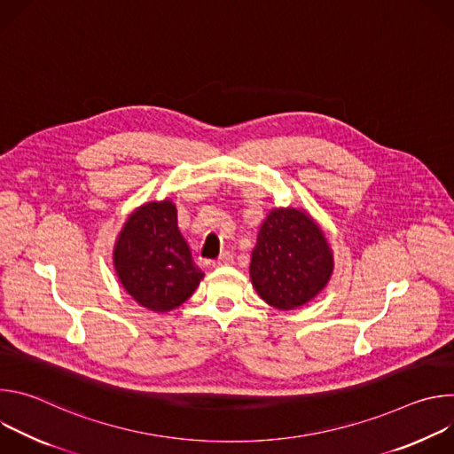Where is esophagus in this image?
<instances>
[{"label":"esophagus","mask_w":454,"mask_h":454,"mask_svg":"<svg viewBox=\"0 0 454 454\" xmlns=\"http://www.w3.org/2000/svg\"><path fill=\"white\" fill-rule=\"evenodd\" d=\"M233 262V253L231 251H224L219 254V258L212 262L214 268H221V266H230Z\"/></svg>","instance_id":"obj_1"}]
</instances>
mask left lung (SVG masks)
<instances>
[{
    "instance_id": "8db88e82",
    "label": "left lung",
    "mask_w": 454,
    "mask_h": 454,
    "mask_svg": "<svg viewBox=\"0 0 454 454\" xmlns=\"http://www.w3.org/2000/svg\"><path fill=\"white\" fill-rule=\"evenodd\" d=\"M249 273L264 301L289 310L327 286L333 253L325 235L305 212L277 208L261 224Z\"/></svg>"
}]
</instances>
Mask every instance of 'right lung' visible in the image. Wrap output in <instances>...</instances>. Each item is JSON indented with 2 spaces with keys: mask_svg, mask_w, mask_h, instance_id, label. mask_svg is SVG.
Wrapping results in <instances>:
<instances>
[{
  "mask_svg": "<svg viewBox=\"0 0 454 454\" xmlns=\"http://www.w3.org/2000/svg\"><path fill=\"white\" fill-rule=\"evenodd\" d=\"M113 256L123 289L154 312L179 307L203 278L177 228V212L170 201L147 203L129 217Z\"/></svg>",
  "mask_w": 454,
  "mask_h": 454,
  "instance_id": "add662e5",
  "label": "right lung"
}]
</instances>
